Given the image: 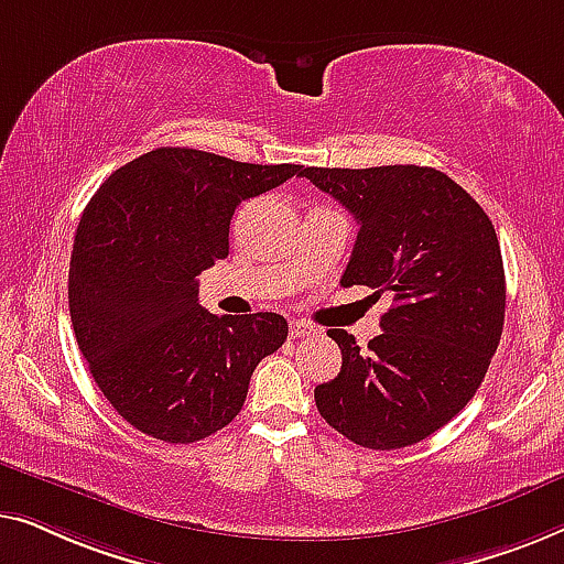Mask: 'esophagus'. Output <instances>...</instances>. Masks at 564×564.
Instances as JSON below:
<instances>
[{"mask_svg":"<svg viewBox=\"0 0 564 564\" xmlns=\"http://www.w3.org/2000/svg\"><path fill=\"white\" fill-rule=\"evenodd\" d=\"M289 332H291V337H293V339H299V337H308V335H314L316 327H314V324L304 322V319H293Z\"/></svg>","mask_w":564,"mask_h":564,"instance_id":"esophagus-1","label":"esophagus"}]
</instances>
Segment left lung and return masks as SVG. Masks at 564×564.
<instances>
[{
  "label": "left lung",
  "mask_w": 564,
  "mask_h": 564,
  "mask_svg": "<svg viewBox=\"0 0 564 564\" xmlns=\"http://www.w3.org/2000/svg\"><path fill=\"white\" fill-rule=\"evenodd\" d=\"M358 219L343 285H368L393 306L360 352L327 335L343 370L314 388L332 430L368 449L430 437L467 406L501 343L506 275L494 221L447 173L424 165L301 169Z\"/></svg>",
  "instance_id": "1"
}]
</instances>
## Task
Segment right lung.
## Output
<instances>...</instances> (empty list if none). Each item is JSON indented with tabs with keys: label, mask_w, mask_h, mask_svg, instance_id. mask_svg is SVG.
Masks as SVG:
<instances>
[{
	"label": "right lung",
	"mask_w": 564,
	"mask_h": 564,
	"mask_svg": "<svg viewBox=\"0 0 564 564\" xmlns=\"http://www.w3.org/2000/svg\"><path fill=\"white\" fill-rule=\"evenodd\" d=\"M299 171L155 148L86 204L70 252V324L99 391L134 430L188 444L240 414L252 370L289 324L273 312L209 314L196 275L229 256L237 206Z\"/></svg>",
	"instance_id": "add662e5"
}]
</instances>
